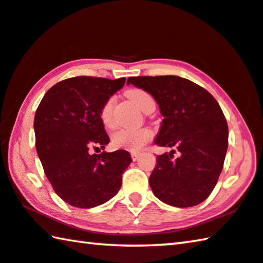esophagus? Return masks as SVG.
<instances>
[{
	"label": "esophagus",
	"instance_id": "1",
	"mask_svg": "<svg viewBox=\"0 0 263 263\" xmlns=\"http://www.w3.org/2000/svg\"><path fill=\"white\" fill-rule=\"evenodd\" d=\"M139 153H137V152H132L131 153V158H132V160H133V161H137V160L138 159H139Z\"/></svg>",
	"mask_w": 263,
	"mask_h": 263
}]
</instances>
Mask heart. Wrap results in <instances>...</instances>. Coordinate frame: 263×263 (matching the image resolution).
<instances>
[{
	"label": "heart",
	"instance_id": "obj_1",
	"mask_svg": "<svg viewBox=\"0 0 263 263\" xmlns=\"http://www.w3.org/2000/svg\"><path fill=\"white\" fill-rule=\"evenodd\" d=\"M126 95L138 108L146 114L147 111L155 106L153 97L148 92L142 89H130L127 90ZM114 104L115 99H110L104 102L100 111L101 121L103 125L108 128L114 126ZM153 132L149 128H122L115 132L111 137V145L116 149H126L130 152H138L140 151L147 142L152 139Z\"/></svg>",
	"mask_w": 263,
	"mask_h": 263
}]
</instances>
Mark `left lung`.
<instances>
[{"label": "left lung", "instance_id": "1", "mask_svg": "<svg viewBox=\"0 0 263 263\" xmlns=\"http://www.w3.org/2000/svg\"><path fill=\"white\" fill-rule=\"evenodd\" d=\"M127 84L157 101L163 119L154 144L181 153L176 160L173 151L157 158L149 176L155 197L176 208L205 201L217 184L229 145L228 123L215 97L175 75L128 78Z\"/></svg>", "mask_w": 263, "mask_h": 263}]
</instances>
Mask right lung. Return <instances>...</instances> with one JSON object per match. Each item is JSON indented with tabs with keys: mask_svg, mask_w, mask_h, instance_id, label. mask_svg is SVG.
<instances>
[{
	"mask_svg": "<svg viewBox=\"0 0 263 263\" xmlns=\"http://www.w3.org/2000/svg\"><path fill=\"white\" fill-rule=\"evenodd\" d=\"M126 79L70 78L43 97L34 115L35 149L47 180L61 199L90 209L108 202L122 186L132 162L127 151L90 154L109 144L100 111Z\"/></svg>",
	"mask_w": 263,
	"mask_h": 263,
	"instance_id": "add662e5",
	"label": "right lung"
}]
</instances>
